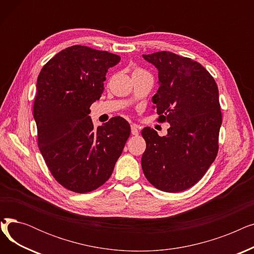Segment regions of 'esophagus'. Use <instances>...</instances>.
Listing matches in <instances>:
<instances>
[{
	"label": "esophagus",
	"mask_w": 254,
	"mask_h": 254,
	"mask_svg": "<svg viewBox=\"0 0 254 254\" xmlns=\"http://www.w3.org/2000/svg\"><path fill=\"white\" fill-rule=\"evenodd\" d=\"M130 130H131V135H134V136H138L139 135L138 127L136 125H131L130 126Z\"/></svg>",
	"instance_id": "1"
}]
</instances>
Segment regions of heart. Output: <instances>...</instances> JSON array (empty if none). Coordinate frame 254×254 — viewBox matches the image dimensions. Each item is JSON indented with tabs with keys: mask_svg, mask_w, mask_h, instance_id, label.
<instances>
[{
	"mask_svg": "<svg viewBox=\"0 0 254 254\" xmlns=\"http://www.w3.org/2000/svg\"><path fill=\"white\" fill-rule=\"evenodd\" d=\"M140 73H145V71L142 70L141 68H138V66H135L134 70H132V75H134V74H140Z\"/></svg>",
	"mask_w": 254,
	"mask_h": 254,
	"instance_id": "b5f03b06",
	"label": "heart"
}]
</instances>
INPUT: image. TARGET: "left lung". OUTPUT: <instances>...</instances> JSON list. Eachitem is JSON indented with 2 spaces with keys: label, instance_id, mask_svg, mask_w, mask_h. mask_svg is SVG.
<instances>
[{
  "label": "left lung",
  "instance_id": "left-lung-1",
  "mask_svg": "<svg viewBox=\"0 0 254 254\" xmlns=\"http://www.w3.org/2000/svg\"><path fill=\"white\" fill-rule=\"evenodd\" d=\"M143 58L158 70L152 108L158 122L170 124L163 137L153 128L142 129L143 173L154 188L179 192L201 179L217 155L222 122L218 87L204 66L190 58L170 51Z\"/></svg>",
  "mask_w": 254,
  "mask_h": 254
}]
</instances>
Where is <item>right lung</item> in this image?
Listing matches in <instances>:
<instances>
[{
	"label": "right lung",
	"mask_w": 254,
	"mask_h": 254,
	"mask_svg": "<svg viewBox=\"0 0 254 254\" xmlns=\"http://www.w3.org/2000/svg\"><path fill=\"white\" fill-rule=\"evenodd\" d=\"M119 61L108 51L74 45L48 61L38 76L39 149L52 176L71 191L89 192L108 180L130 135L123 117L96 128L88 116L103 93L107 71Z\"/></svg>",
	"instance_id": "1"
}]
</instances>
